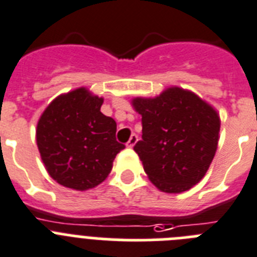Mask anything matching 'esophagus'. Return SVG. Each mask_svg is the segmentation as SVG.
<instances>
[{"mask_svg": "<svg viewBox=\"0 0 257 257\" xmlns=\"http://www.w3.org/2000/svg\"><path fill=\"white\" fill-rule=\"evenodd\" d=\"M137 141H138V136L133 133V135L131 136V138H129V141L126 142V146H128V147H133L136 144H137Z\"/></svg>", "mask_w": 257, "mask_h": 257, "instance_id": "34e87169", "label": "esophagus"}]
</instances>
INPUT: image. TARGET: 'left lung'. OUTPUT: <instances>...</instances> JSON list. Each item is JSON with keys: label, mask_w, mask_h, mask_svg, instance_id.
I'll return each mask as SVG.
<instances>
[{"label": "left lung", "mask_w": 257, "mask_h": 257, "mask_svg": "<svg viewBox=\"0 0 257 257\" xmlns=\"http://www.w3.org/2000/svg\"><path fill=\"white\" fill-rule=\"evenodd\" d=\"M142 116L135 146L146 175L164 193H182L204 177L218 144L220 116L193 91L172 86L132 101Z\"/></svg>", "instance_id": "left-lung-1"}]
</instances>
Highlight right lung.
<instances>
[{"instance_id": "right-lung-1", "label": "right lung", "mask_w": 257, "mask_h": 257, "mask_svg": "<svg viewBox=\"0 0 257 257\" xmlns=\"http://www.w3.org/2000/svg\"><path fill=\"white\" fill-rule=\"evenodd\" d=\"M103 98L86 88L62 94L42 112L36 141L50 177L84 191L106 180L115 156L124 149L116 141V122L101 112Z\"/></svg>"}]
</instances>
